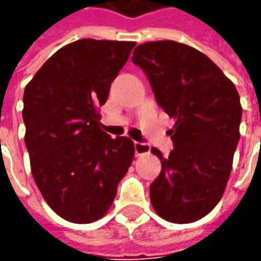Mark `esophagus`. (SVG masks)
I'll use <instances>...</instances> for the list:
<instances>
[{
	"label": "esophagus",
	"mask_w": 261,
	"mask_h": 261,
	"mask_svg": "<svg viewBox=\"0 0 261 261\" xmlns=\"http://www.w3.org/2000/svg\"><path fill=\"white\" fill-rule=\"evenodd\" d=\"M134 149H136V155H144V153H149L151 147L147 142H134Z\"/></svg>",
	"instance_id": "obj_1"
}]
</instances>
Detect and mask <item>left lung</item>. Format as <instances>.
Here are the masks:
<instances>
[{
	"mask_svg": "<svg viewBox=\"0 0 261 261\" xmlns=\"http://www.w3.org/2000/svg\"><path fill=\"white\" fill-rule=\"evenodd\" d=\"M133 63L145 72L155 99L169 117L173 151L149 187L153 210L175 224L205 217L224 194L239 142L241 97L205 54L172 40L137 46Z\"/></svg>",
	"mask_w": 261,
	"mask_h": 261,
	"instance_id": "left-lung-1",
	"label": "left lung"
}]
</instances>
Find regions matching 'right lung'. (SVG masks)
I'll return each instance as SVG.
<instances>
[{"mask_svg": "<svg viewBox=\"0 0 261 261\" xmlns=\"http://www.w3.org/2000/svg\"><path fill=\"white\" fill-rule=\"evenodd\" d=\"M134 46L95 39L69 43L25 88L22 117L32 175L50 208L69 222L102 218L134 158V142L112 138L99 121V106Z\"/></svg>", "mask_w": 261, "mask_h": 261, "instance_id": "right-lung-1", "label": "right lung"}]
</instances>
